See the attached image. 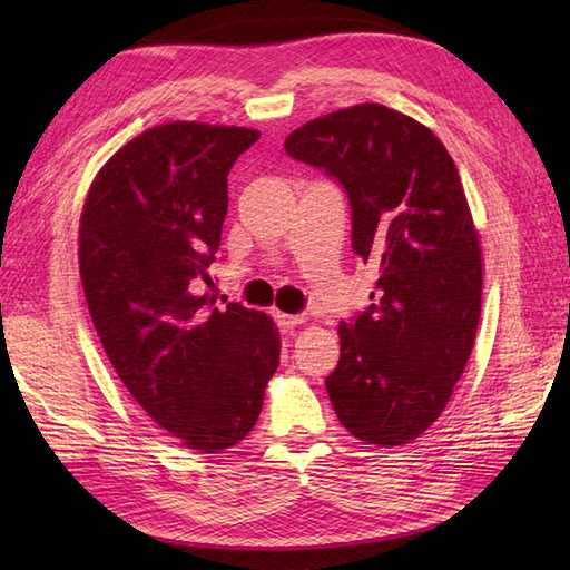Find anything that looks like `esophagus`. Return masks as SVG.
I'll list each match as a JSON object with an SVG mask.
<instances>
[{"instance_id": "obj_1", "label": "esophagus", "mask_w": 570, "mask_h": 570, "mask_svg": "<svg viewBox=\"0 0 570 570\" xmlns=\"http://www.w3.org/2000/svg\"><path fill=\"white\" fill-rule=\"evenodd\" d=\"M274 321L282 331H294L296 325L304 323V318H301V316H288V313H278V311L274 313Z\"/></svg>"}]
</instances>
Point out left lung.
I'll return each instance as SVG.
<instances>
[{"label": "left lung", "instance_id": "obj_1", "mask_svg": "<svg viewBox=\"0 0 570 570\" xmlns=\"http://www.w3.org/2000/svg\"><path fill=\"white\" fill-rule=\"evenodd\" d=\"M347 193L353 252L377 272L372 304L341 323V360L325 380L360 441L404 445L441 416L475 343L480 239L441 139L377 102L337 110L284 141Z\"/></svg>", "mask_w": 570, "mask_h": 570}]
</instances>
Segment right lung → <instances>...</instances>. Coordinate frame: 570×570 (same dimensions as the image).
<instances>
[{"mask_svg":"<svg viewBox=\"0 0 570 570\" xmlns=\"http://www.w3.org/2000/svg\"><path fill=\"white\" fill-rule=\"evenodd\" d=\"M257 129L168 122L127 141L80 215V278L100 343L137 404L203 453L254 429L278 367L274 321L215 308L208 266L227 215V174Z\"/></svg>","mask_w":570,"mask_h":570,"instance_id":"1","label":"right lung"}]
</instances>
